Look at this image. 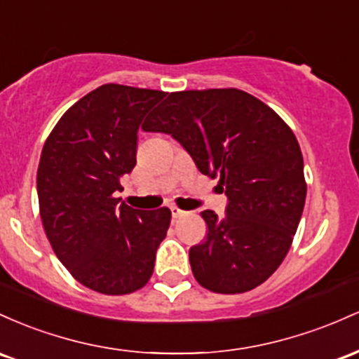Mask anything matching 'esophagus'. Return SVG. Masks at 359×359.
<instances>
[{"mask_svg": "<svg viewBox=\"0 0 359 359\" xmlns=\"http://www.w3.org/2000/svg\"><path fill=\"white\" fill-rule=\"evenodd\" d=\"M184 210H180L178 207H171V215H172V219H180V217H183L184 215Z\"/></svg>", "mask_w": 359, "mask_h": 359, "instance_id": "esophagus-1", "label": "esophagus"}]
</instances>
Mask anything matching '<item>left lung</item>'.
Here are the masks:
<instances>
[{
	"label": "left lung",
	"mask_w": 359,
	"mask_h": 359,
	"mask_svg": "<svg viewBox=\"0 0 359 359\" xmlns=\"http://www.w3.org/2000/svg\"><path fill=\"white\" fill-rule=\"evenodd\" d=\"M146 132L178 140L201 175L219 178L225 215L203 210L208 233L190 249L201 287L243 293L266 281L287 256L304 212V158L290 127L249 93H171Z\"/></svg>",
	"instance_id": "8db88e82"
}]
</instances>
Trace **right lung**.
Listing matches in <instances>:
<instances>
[{
	"label": "right lung",
	"mask_w": 359,
	"mask_h": 359,
	"mask_svg": "<svg viewBox=\"0 0 359 359\" xmlns=\"http://www.w3.org/2000/svg\"><path fill=\"white\" fill-rule=\"evenodd\" d=\"M166 96L103 84L66 111L42 149L37 193L55 256L84 287L104 295L142 288L166 237L169 208L139 210L116 198L137 159V132Z\"/></svg>",
	"instance_id": "obj_1"
}]
</instances>
